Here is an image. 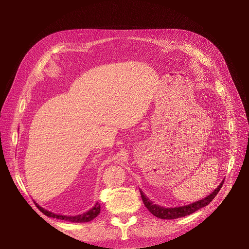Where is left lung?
<instances>
[{
    "instance_id": "obj_1",
    "label": "left lung",
    "mask_w": 249,
    "mask_h": 249,
    "mask_svg": "<svg viewBox=\"0 0 249 249\" xmlns=\"http://www.w3.org/2000/svg\"><path fill=\"white\" fill-rule=\"evenodd\" d=\"M223 182H224V180L221 182L218 188H216V190H214V192H212L210 195L207 196L206 198H204L200 201L195 202L193 204H190V205H187V206H181V207L164 208V207H161L160 205L153 204L141 190H140V195H141L143 203H144L145 207L148 209V211L152 215H154L155 217H158V218H160V219L171 220V219H177V218L185 217V216H188L190 214H193L194 212L198 211L199 209L207 206L208 204H210L211 201L216 197V195L218 194V192L220 191L222 186H223Z\"/></svg>"
}]
</instances>
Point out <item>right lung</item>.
<instances>
[{
  "label": "right lung",
  "mask_w": 249,
  "mask_h": 249,
  "mask_svg": "<svg viewBox=\"0 0 249 249\" xmlns=\"http://www.w3.org/2000/svg\"><path fill=\"white\" fill-rule=\"evenodd\" d=\"M35 203V202H34ZM36 207L40 210L44 215L48 216V217H52V218H56V219H60V220H65V221H69V222H72V223H85V222H89L93 219H95L101 211V206L99 203H96V205L89 210L88 212L81 214V215H76V216H63V215H56L54 213H51L45 209H43L42 207H40L39 205H37L35 203Z\"/></svg>",
  "instance_id": "obj_1"
}]
</instances>
